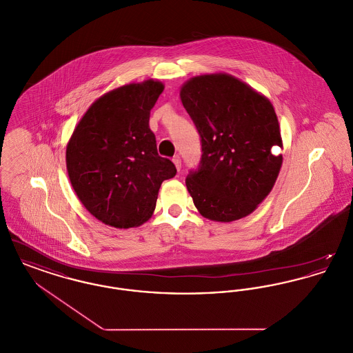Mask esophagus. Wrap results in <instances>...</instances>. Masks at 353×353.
Wrapping results in <instances>:
<instances>
[{"label":"esophagus","instance_id":"esophagus-1","mask_svg":"<svg viewBox=\"0 0 353 353\" xmlns=\"http://www.w3.org/2000/svg\"><path fill=\"white\" fill-rule=\"evenodd\" d=\"M173 163H174V165H176V168L181 169V159H180V156L179 154H176L174 157H173Z\"/></svg>","mask_w":353,"mask_h":353}]
</instances>
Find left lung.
Listing matches in <instances>:
<instances>
[{
	"instance_id": "8db88e82",
	"label": "left lung",
	"mask_w": 353,
	"mask_h": 353,
	"mask_svg": "<svg viewBox=\"0 0 353 353\" xmlns=\"http://www.w3.org/2000/svg\"><path fill=\"white\" fill-rule=\"evenodd\" d=\"M183 105L201 137V161L186 188L205 219L232 222L269 196L282 167L281 128L271 101L229 74L189 79Z\"/></svg>"
}]
</instances>
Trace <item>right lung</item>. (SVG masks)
Returning a JSON list of instances; mask_svg holds the SVG:
<instances>
[{
	"mask_svg": "<svg viewBox=\"0 0 353 353\" xmlns=\"http://www.w3.org/2000/svg\"><path fill=\"white\" fill-rule=\"evenodd\" d=\"M164 84L130 83L94 101L66 148L70 183L84 208L105 225L128 229L151 219L159 189L176 174L159 156L150 114Z\"/></svg>",
	"mask_w": 353,
	"mask_h": 353,
	"instance_id": "right-lung-1",
	"label": "right lung"
}]
</instances>
